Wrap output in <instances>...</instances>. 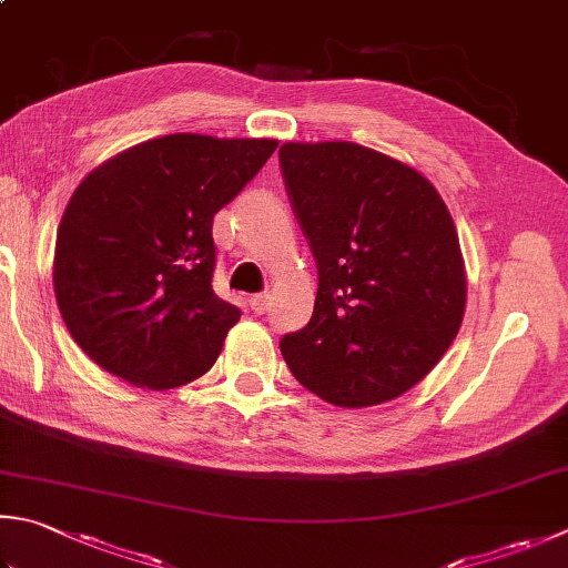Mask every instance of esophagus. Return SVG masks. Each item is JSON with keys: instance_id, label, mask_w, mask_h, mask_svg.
Listing matches in <instances>:
<instances>
[{"instance_id": "34e87169", "label": "esophagus", "mask_w": 568, "mask_h": 568, "mask_svg": "<svg viewBox=\"0 0 568 568\" xmlns=\"http://www.w3.org/2000/svg\"><path fill=\"white\" fill-rule=\"evenodd\" d=\"M250 306H252L254 314H264L266 308H270V294H254L250 298Z\"/></svg>"}]
</instances>
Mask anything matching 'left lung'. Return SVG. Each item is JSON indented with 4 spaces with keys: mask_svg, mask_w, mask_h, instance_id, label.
Instances as JSON below:
<instances>
[{
    "mask_svg": "<svg viewBox=\"0 0 568 568\" xmlns=\"http://www.w3.org/2000/svg\"><path fill=\"white\" fill-rule=\"evenodd\" d=\"M280 165L318 270L312 318L280 344L288 371L341 408L398 398L465 316L450 212L415 168L358 143H284Z\"/></svg>",
    "mask_w": 568,
    "mask_h": 568,
    "instance_id": "left-lung-1",
    "label": "left lung"
}]
</instances>
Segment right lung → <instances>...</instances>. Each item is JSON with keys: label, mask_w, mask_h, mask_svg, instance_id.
Segmentation results:
<instances>
[{"label": "right lung", "mask_w": 568, "mask_h": 568, "mask_svg": "<svg viewBox=\"0 0 568 568\" xmlns=\"http://www.w3.org/2000/svg\"><path fill=\"white\" fill-rule=\"evenodd\" d=\"M276 145L175 133L83 178L59 224L53 294L85 356L151 390L210 371L240 321V308L212 292V220Z\"/></svg>", "instance_id": "1"}]
</instances>
